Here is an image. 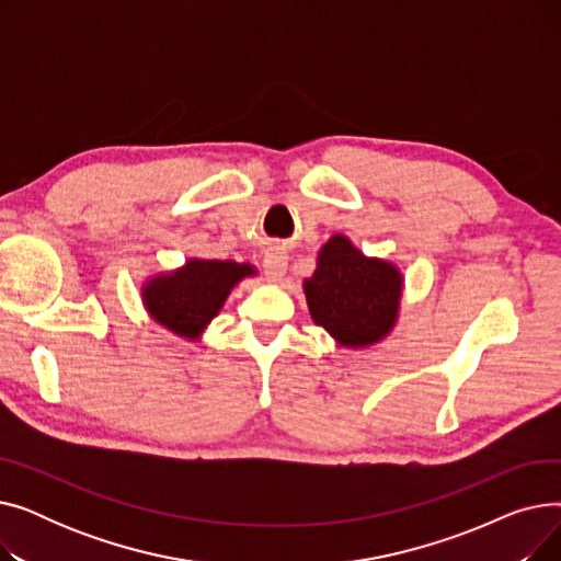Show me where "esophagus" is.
<instances>
[{"label":"esophagus","mask_w":561,"mask_h":561,"mask_svg":"<svg viewBox=\"0 0 561 561\" xmlns=\"http://www.w3.org/2000/svg\"><path fill=\"white\" fill-rule=\"evenodd\" d=\"M286 268H288V254L282 248H271L263 256V271L268 282L279 284L286 277Z\"/></svg>","instance_id":"34e87169"}]
</instances>
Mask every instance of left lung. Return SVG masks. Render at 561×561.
<instances>
[{"mask_svg":"<svg viewBox=\"0 0 561 561\" xmlns=\"http://www.w3.org/2000/svg\"><path fill=\"white\" fill-rule=\"evenodd\" d=\"M302 288L316 325L341 347L366 350L393 332L404 279L393 261L368 256L347 236L334 233L318 250L316 271Z\"/></svg>","mask_w":561,"mask_h":561,"instance_id":"8db88e82","label":"left lung"}]
</instances>
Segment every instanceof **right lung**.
Listing matches in <instances>:
<instances>
[{"mask_svg":"<svg viewBox=\"0 0 561 561\" xmlns=\"http://www.w3.org/2000/svg\"><path fill=\"white\" fill-rule=\"evenodd\" d=\"M256 275L252 263L193 256L180 268L147 277L140 284V300L161 328L195 343L220 313L229 293Z\"/></svg>","mask_w":561,"mask_h":561,"instance_id":"obj_1","label":"right lung"}]
</instances>
